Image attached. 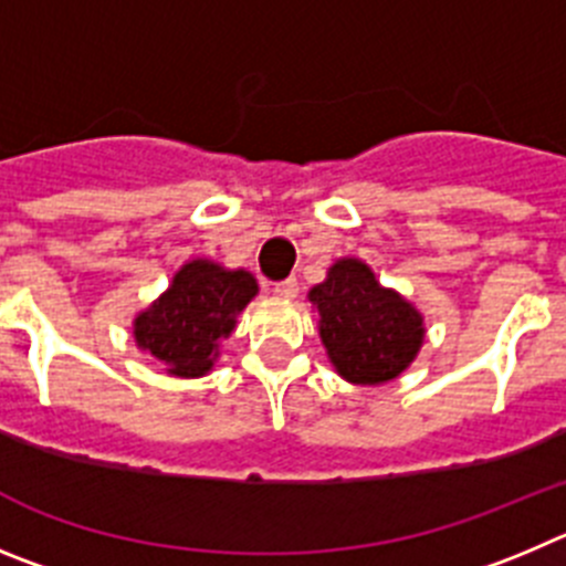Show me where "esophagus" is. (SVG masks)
Listing matches in <instances>:
<instances>
[{
  "mask_svg": "<svg viewBox=\"0 0 566 566\" xmlns=\"http://www.w3.org/2000/svg\"><path fill=\"white\" fill-rule=\"evenodd\" d=\"M273 293L282 295V298H295L298 295V279H284V282H276L273 284Z\"/></svg>",
  "mask_w": 566,
  "mask_h": 566,
  "instance_id": "obj_1",
  "label": "esophagus"
}]
</instances>
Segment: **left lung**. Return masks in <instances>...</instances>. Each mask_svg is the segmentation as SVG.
Returning a JSON list of instances; mask_svg holds the SVG:
<instances>
[{
  "label": "left lung",
  "mask_w": 566,
  "mask_h": 566,
  "mask_svg": "<svg viewBox=\"0 0 566 566\" xmlns=\"http://www.w3.org/2000/svg\"><path fill=\"white\" fill-rule=\"evenodd\" d=\"M321 313V340L340 378L349 384H386L415 360L422 318L400 295L384 290L358 259H340L327 282L310 290Z\"/></svg>",
  "instance_id": "1"
}]
</instances>
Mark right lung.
Returning a JSON list of instances; mask_svg holds the SVG:
<instances>
[{"mask_svg": "<svg viewBox=\"0 0 566 566\" xmlns=\"http://www.w3.org/2000/svg\"><path fill=\"white\" fill-rule=\"evenodd\" d=\"M256 295V279L197 259L182 264L171 287L135 318V340L169 366L171 375L200 378L213 366L217 340Z\"/></svg>", "mask_w": 566, "mask_h": 566, "instance_id": "add662e5", "label": "right lung"}]
</instances>
